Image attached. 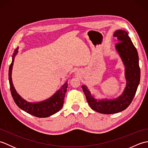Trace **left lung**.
<instances>
[{"label": "left lung", "instance_id": "left-lung-1", "mask_svg": "<svg viewBox=\"0 0 148 148\" xmlns=\"http://www.w3.org/2000/svg\"><path fill=\"white\" fill-rule=\"evenodd\" d=\"M113 36L118 39V43L116 44L115 48L125 67L127 84L123 92L114 99L98 100L92 95L87 86H82L90 108L97 112L106 114L121 112L129 106L136 95L140 77L138 53L128 33L125 30H118Z\"/></svg>", "mask_w": 148, "mask_h": 148}]
</instances>
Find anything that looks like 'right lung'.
<instances>
[{
	"label": "right lung",
	"mask_w": 148,
	"mask_h": 148,
	"mask_svg": "<svg viewBox=\"0 0 148 148\" xmlns=\"http://www.w3.org/2000/svg\"><path fill=\"white\" fill-rule=\"evenodd\" d=\"M18 48L14 50L12 56V62L9 69V81L10 84V90L14 102L19 108L29 114L38 118H46L55 114L62 109L64 104L65 93L67 92L68 84L65 83L54 95L48 99L40 102H29L24 100L16 92L12 81V69L14 59L18 52Z\"/></svg>",
	"instance_id": "right-lung-1"
}]
</instances>
